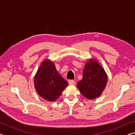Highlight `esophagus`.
Wrapping results in <instances>:
<instances>
[{
	"instance_id": "34e87169",
	"label": "esophagus",
	"mask_w": 135,
	"mask_h": 135,
	"mask_svg": "<svg viewBox=\"0 0 135 135\" xmlns=\"http://www.w3.org/2000/svg\"><path fill=\"white\" fill-rule=\"evenodd\" d=\"M68 83H69L70 85H74L75 84V81L73 80H70L68 81Z\"/></svg>"
}]
</instances>
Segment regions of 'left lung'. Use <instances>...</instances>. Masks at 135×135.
<instances>
[{
	"label": "left lung",
	"instance_id": "1",
	"mask_svg": "<svg viewBox=\"0 0 135 135\" xmlns=\"http://www.w3.org/2000/svg\"><path fill=\"white\" fill-rule=\"evenodd\" d=\"M108 76L104 68L97 59H89L86 62L83 78L77 84L80 92L87 99L92 100L99 97L105 88Z\"/></svg>",
	"mask_w": 135,
	"mask_h": 135
}]
</instances>
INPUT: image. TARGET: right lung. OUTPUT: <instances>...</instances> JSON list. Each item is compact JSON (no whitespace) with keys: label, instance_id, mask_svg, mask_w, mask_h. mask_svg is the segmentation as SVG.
Wrapping results in <instances>:
<instances>
[{"label":"right lung","instance_id":"right-lung-1","mask_svg":"<svg viewBox=\"0 0 135 135\" xmlns=\"http://www.w3.org/2000/svg\"><path fill=\"white\" fill-rule=\"evenodd\" d=\"M34 84L41 97L52 102L58 99L68 83L57 71L54 63L46 59L36 73Z\"/></svg>","mask_w":135,"mask_h":135}]
</instances>
